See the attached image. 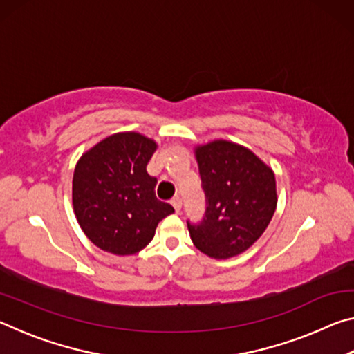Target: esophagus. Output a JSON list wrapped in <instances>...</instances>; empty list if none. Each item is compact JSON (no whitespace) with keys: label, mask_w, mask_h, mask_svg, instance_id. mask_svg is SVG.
<instances>
[{"label":"esophagus","mask_w":354,"mask_h":354,"mask_svg":"<svg viewBox=\"0 0 354 354\" xmlns=\"http://www.w3.org/2000/svg\"><path fill=\"white\" fill-rule=\"evenodd\" d=\"M171 205H173V207H175V211H176V212L181 211V207H183V200H181V196H175V198L171 200Z\"/></svg>","instance_id":"34e87169"}]
</instances>
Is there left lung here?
Returning <instances> with one entry per match:
<instances>
[{
	"instance_id": "left-lung-1",
	"label": "left lung",
	"mask_w": 354,
	"mask_h": 354,
	"mask_svg": "<svg viewBox=\"0 0 354 354\" xmlns=\"http://www.w3.org/2000/svg\"><path fill=\"white\" fill-rule=\"evenodd\" d=\"M206 211L187 220L195 247L215 259L241 254L262 236L277 209L274 175L250 149L217 140L196 148Z\"/></svg>"
}]
</instances>
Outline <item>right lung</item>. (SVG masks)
Instances as JSON below:
<instances>
[{"mask_svg":"<svg viewBox=\"0 0 354 354\" xmlns=\"http://www.w3.org/2000/svg\"><path fill=\"white\" fill-rule=\"evenodd\" d=\"M156 143L137 133L107 137L87 151L73 175V207L98 248L134 254L151 242L156 226L175 212L156 198L158 179L147 173Z\"/></svg>","mask_w":354,"mask_h":354,"instance_id":"1","label":"right lung"}]
</instances>
